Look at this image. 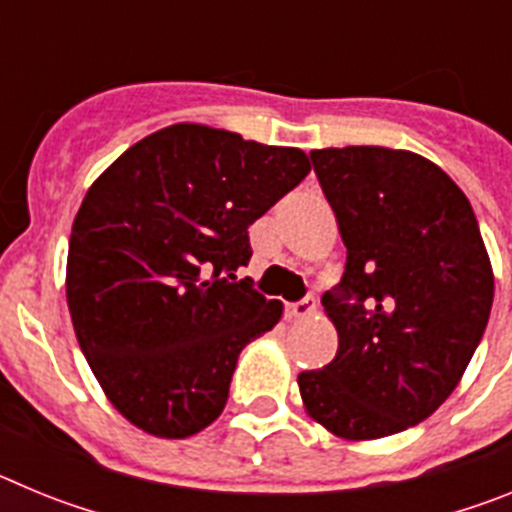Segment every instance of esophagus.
<instances>
[{
  "mask_svg": "<svg viewBox=\"0 0 512 512\" xmlns=\"http://www.w3.org/2000/svg\"><path fill=\"white\" fill-rule=\"evenodd\" d=\"M315 310H318V305H315V300L312 297H305V300L295 302V305H289L287 307V315L289 318H310V315H315Z\"/></svg>",
  "mask_w": 512,
  "mask_h": 512,
  "instance_id": "1",
  "label": "esophagus"
}]
</instances>
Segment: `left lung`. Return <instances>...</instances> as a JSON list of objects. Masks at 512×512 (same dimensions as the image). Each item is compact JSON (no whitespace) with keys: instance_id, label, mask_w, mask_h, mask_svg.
<instances>
[{"instance_id":"left-lung-1","label":"left lung","mask_w":512,"mask_h":512,"mask_svg":"<svg viewBox=\"0 0 512 512\" xmlns=\"http://www.w3.org/2000/svg\"><path fill=\"white\" fill-rule=\"evenodd\" d=\"M346 246L323 295L336 359L297 377L305 410L333 436L369 441L436 413L487 328L490 256L467 194L413 151H312Z\"/></svg>"}]
</instances>
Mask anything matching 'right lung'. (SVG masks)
<instances>
[{"label":"right lung","instance_id":"right-lung-1","mask_svg":"<svg viewBox=\"0 0 512 512\" xmlns=\"http://www.w3.org/2000/svg\"><path fill=\"white\" fill-rule=\"evenodd\" d=\"M307 174L300 148L179 122L89 187L66 302L99 387L135 428L187 438L223 413L238 354L282 318V302L235 282L248 225Z\"/></svg>","mask_w":512,"mask_h":512}]
</instances>
